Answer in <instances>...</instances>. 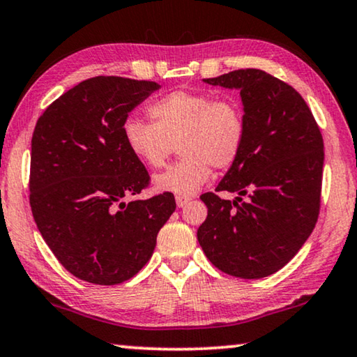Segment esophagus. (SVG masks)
I'll return each mask as SVG.
<instances>
[{
  "label": "esophagus",
  "mask_w": 357,
  "mask_h": 357,
  "mask_svg": "<svg viewBox=\"0 0 357 357\" xmlns=\"http://www.w3.org/2000/svg\"><path fill=\"white\" fill-rule=\"evenodd\" d=\"M175 203H177L178 208H185V206H187V204L190 203V198H183V196H177V198H175Z\"/></svg>",
  "instance_id": "esophagus-1"
}]
</instances>
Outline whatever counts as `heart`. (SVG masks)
<instances>
[{
	"mask_svg": "<svg viewBox=\"0 0 357 357\" xmlns=\"http://www.w3.org/2000/svg\"><path fill=\"white\" fill-rule=\"evenodd\" d=\"M149 114L154 122L137 117L123 122V140L133 156L153 169L162 167L177 144L183 156L154 178L158 191L195 195L208 183L211 167L230 169L245 146V114L235 100L174 91L153 102Z\"/></svg>",
	"mask_w": 357,
	"mask_h": 357,
	"instance_id": "heart-1",
	"label": "heart"
}]
</instances>
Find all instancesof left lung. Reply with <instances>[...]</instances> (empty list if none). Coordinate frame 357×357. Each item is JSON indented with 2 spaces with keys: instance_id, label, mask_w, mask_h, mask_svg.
Instances as JSON below:
<instances>
[{
  "instance_id": "left-lung-1",
  "label": "left lung",
  "mask_w": 357,
  "mask_h": 357,
  "mask_svg": "<svg viewBox=\"0 0 357 357\" xmlns=\"http://www.w3.org/2000/svg\"><path fill=\"white\" fill-rule=\"evenodd\" d=\"M206 84L240 90L246 137L238 161L215 191L201 195L208 217L198 229L204 255L240 278L272 275L301 250L316 227L324 170L322 133L303 96L259 69H240ZM248 195V202L241 196Z\"/></svg>"
}]
</instances>
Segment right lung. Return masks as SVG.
Listing matches in <instances>:
<instances>
[{"label": "right lung", "mask_w": 357, "mask_h": 357, "mask_svg": "<svg viewBox=\"0 0 357 357\" xmlns=\"http://www.w3.org/2000/svg\"><path fill=\"white\" fill-rule=\"evenodd\" d=\"M156 82L98 75L40 116L30 154V208L46 245L72 275L95 285L132 278L153 256L175 211L172 193L149 199V175L127 148L123 122Z\"/></svg>", "instance_id": "obj_1"}]
</instances>
